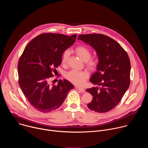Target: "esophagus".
Instances as JSON below:
<instances>
[{
    "instance_id": "34e87169",
    "label": "esophagus",
    "mask_w": 148,
    "mask_h": 148,
    "mask_svg": "<svg viewBox=\"0 0 148 148\" xmlns=\"http://www.w3.org/2000/svg\"><path fill=\"white\" fill-rule=\"evenodd\" d=\"M76 89H77L78 90H79L81 92H84V91H85V89H84V88L82 87H78V86H76L75 87Z\"/></svg>"
}]
</instances>
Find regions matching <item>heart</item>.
I'll use <instances>...</instances> for the list:
<instances>
[{"label": "heart", "instance_id": "1", "mask_svg": "<svg viewBox=\"0 0 148 148\" xmlns=\"http://www.w3.org/2000/svg\"><path fill=\"white\" fill-rule=\"evenodd\" d=\"M77 55L84 61L86 62L87 67L91 71L95 70L98 66V61L97 58H91V52L90 50L84 46H78L74 49ZM70 56V51L68 50L63 52L61 56V62L63 65L67 64ZM66 78L75 85L81 86L85 82L88 78V73L85 71L71 70L66 74Z\"/></svg>", "mask_w": 148, "mask_h": 148}]
</instances>
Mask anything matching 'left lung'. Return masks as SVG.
Wrapping results in <instances>:
<instances>
[{"label":"left lung","mask_w":148,"mask_h":148,"mask_svg":"<svg viewBox=\"0 0 148 148\" xmlns=\"http://www.w3.org/2000/svg\"><path fill=\"white\" fill-rule=\"evenodd\" d=\"M78 39L90 45L98 58L97 71L90 79L98 87L86 90L93 96L87 106L95 112H107L119 103L130 87L128 55L118 42L104 34H80Z\"/></svg>","instance_id":"1"}]
</instances>
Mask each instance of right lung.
Listing matches in <instances>:
<instances>
[{
    "label": "right lung",
    "instance_id": "obj_1",
    "mask_svg": "<svg viewBox=\"0 0 148 148\" xmlns=\"http://www.w3.org/2000/svg\"><path fill=\"white\" fill-rule=\"evenodd\" d=\"M76 34L43 33L25 47L18 63V84L25 96L37 111L49 112L58 108L74 88L67 79L57 86L49 83L61 63L62 54L75 41Z\"/></svg>",
    "mask_w": 148,
    "mask_h": 148
}]
</instances>
